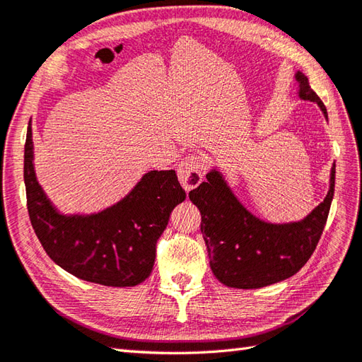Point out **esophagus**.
I'll return each instance as SVG.
<instances>
[{"instance_id": "1", "label": "esophagus", "mask_w": 362, "mask_h": 362, "mask_svg": "<svg viewBox=\"0 0 362 362\" xmlns=\"http://www.w3.org/2000/svg\"><path fill=\"white\" fill-rule=\"evenodd\" d=\"M204 176V159L199 155H189L178 164V178L186 190L199 186Z\"/></svg>"}]
</instances>
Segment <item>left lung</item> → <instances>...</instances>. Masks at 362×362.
Here are the masks:
<instances>
[{
	"instance_id": "1",
	"label": "left lung",
	"mask_w": 362,
	"mask_h": 362,
	"mask_svg": "<svg viewBox=\"0 0 362 362\" xmlns=\"http://www.w3.org/2000/svg\"><path fill=\"white\" fill-rule=\"evenodd\" d=\"M294 77L299 98L317 103L328 119L307 76L297 71ZM334 173L336 164L327 197L307 216L299 221L269 223L249 212L218 168H211L207 181L190 190L189 198L202 214V234L214 276L223 285L240 290L268 286L294 276L308 262L322 235L334 194Z\"/></svg>"
}]
</instances>
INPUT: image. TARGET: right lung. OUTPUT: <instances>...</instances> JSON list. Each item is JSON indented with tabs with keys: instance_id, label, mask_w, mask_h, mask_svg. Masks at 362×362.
<instances>
[{
	"instance_id": "1",
	"label": "right lung",
	"mask_w": 362,
	"mask_h": 362,
	"mask_svg": "<svg viewBox=\"0 0 362 362\" xmlns=\"http://www.w3.org/2000/svg\"><path fill=\"white\" fill-rule=\"evenodd\" d=\"M24 184L32 228L51 260L105 286H134L150 276L158 238L173 209L186 199L175 170H150L113 206L94 214L60 212L37 180L30 120Z\"/></svg>"
}]
</instances>
